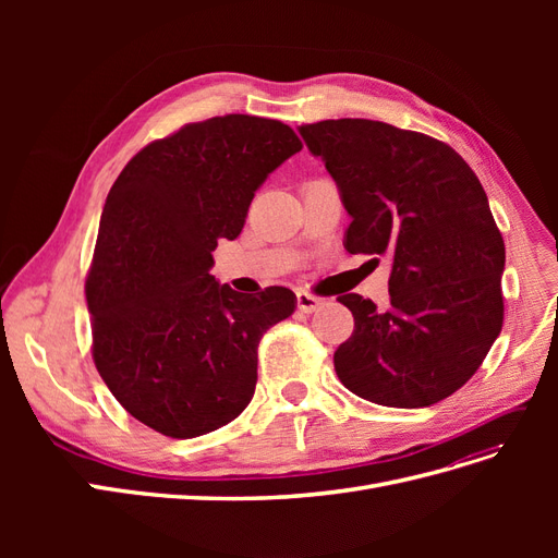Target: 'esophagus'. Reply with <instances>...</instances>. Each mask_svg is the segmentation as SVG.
Instances as JSON below:
<instances>
[{"mask_svg":"<svg viewBox=\"0 0 558 558\" xmlns=\"http://www.w3.org/2000/svg\"><path fill=\"white\" fill-rule=\"evenodd\" d=\"M324 302H320V298L312 295V293H298V310L302 314H314Z\"/></svg>","mask_w":558,"mask_h":558,"instance_id":"obj_1","label":"esophagus"}]
</instances>
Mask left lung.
<instances>
[{
  "instance_id": "1",
  "label": "left lung",
  "mask_w": 558,
  "mask_h": 558,
  "mask_svg": "<svg viewBox=\"0 0 558 558\" xmlns=\"http://www.w3.org/2000/svg\"><path fill=\"white\" fill-rule=\"evenodd\" d=\"M351 216L349 253L391 258V307L349 293L340 381L384 408H428L477 373L502 328L505 244L480 179L428 134L367 118L298 128Z\"/></svg>"
}]
</instances>
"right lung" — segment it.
I'll return each mask as SVG.
<instances>
[{"label": "right lung", "instance_id": "right-lung-1", "mask_svg": "<svg viewBox=\"0 0 558 558\" xmlns=\"http://www.w3.org/2000/svg\"><path fill=\"white\" fill-rule=\"evenodd\" d=\"M300 148L279 121L218 116L148 144L111 185L86 281L93 359L144 426L189 440L251 402L260 337L295 312V293L232 291L209 275L211 251Z\"/></svg>", "mask_w": 558, "mask_h": 558}]
</instances>
